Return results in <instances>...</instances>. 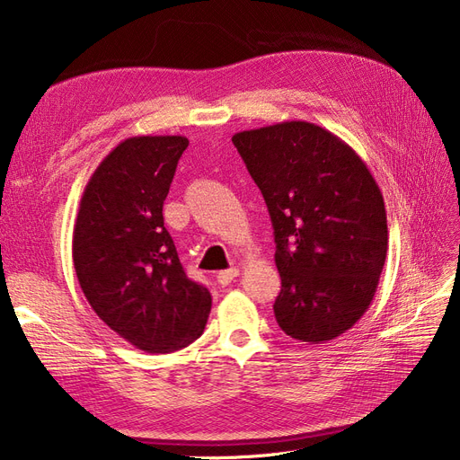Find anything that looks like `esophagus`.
I'll return each mask as SVG.
<instances>
[{
	"mask_svg": "<svg viewBox=\"0 0 460 460\" xmlns=\"http://www.w3.org/2000/svg\"><path fill=\"white\" fill-rule=\"evenodd\" d=\"M238 274H240V269H235V267H232V269H228V270H220V272L217 274V282H218L220 286H228Z\"/></svg>",
	"mask_w": 460,
	"mask_h": 460,
	"instance_id": "34e87169",
	"label": "esophagus"
}]
</instances>
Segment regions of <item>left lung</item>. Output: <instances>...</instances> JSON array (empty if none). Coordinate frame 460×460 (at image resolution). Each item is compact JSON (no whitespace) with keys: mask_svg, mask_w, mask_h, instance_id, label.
<instances>
[{"mask_svg":"<svg viewBox=\"0 0 460 460\" xmlns=\"http://www.w3.org/2000/svg\"><path fill=\"white\" fill-rule=\"evenodd\" d=\"M232 142L272 220L278 326L307 343L341 336L367 313L387 253L384 198L368 166L305 120L243 130Z\"/></svg>","mask_w":460,"mask_h":460,"instance_id":"8db88e82","label":"left lung"}]
</instances>
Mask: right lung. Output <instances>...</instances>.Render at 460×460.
<instances>
[{"label":"right lung","instance_id":"1","mask_svg":"<svg viewBox=\"0 0 460 460\" xmlns=\"http://www.w3.org/2000/svg\"><path fill=\"white\" fill-rule=\"evenodd\" d=\"M184 136H134L100 163L82 193L73 261L95 314L146 353H171L196 341L211 294L190 280L163 203L188 147Z\"/></svg>","mask_w":460,"mask_h":460}]
</instances>
